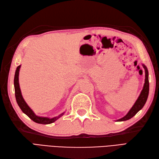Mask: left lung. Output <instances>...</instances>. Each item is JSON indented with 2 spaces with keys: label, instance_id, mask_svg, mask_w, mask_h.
Returning <instances> with one entry per match:
<instances>
[{
  "label": "left lung",
  "instance_id": "left-lung-1",
  "mask_svg": "<svg viewBox=\"0 0 159 159\" xmlns=\"http://www.w3.org/2000/svg\"><path fill=\"white\" fill-rule=\"evenodd\" d=\"M143 67L145 69V83L144 84V87H143L142 90L140 93V96L138 98L137 100L134 103V106L131 108L129 111L127 113V114L124 116V117L117 120V121H127L131 118H132L138 112L141 110L143 107L146 102L147 98L148 96L149 93V81H148V71L147 69V67L144 65H143Z\"/></svg>",
  "mask_w": 159,
  "mask_h": 159
}]
</instances>
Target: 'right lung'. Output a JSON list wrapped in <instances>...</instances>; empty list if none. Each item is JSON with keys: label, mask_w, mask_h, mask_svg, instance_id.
<instances>
[{"label": "right lung", "mask_w": 159, "mask_h": 159, "mask_svg": "<svg viewBox=\"0 0 159 159\" xmlns=\"http://www.w3.org/2000/svg\"><path fill=\"white\" fill-rule=\"evenodd\" d=\"M21 65H19L17 67L16 71H15V74L14 77V87H15V98H16L17 102L18 104L19 107H20L21 110L27 116L37 123H40V124H50L55 122L58 119H59L61 116H63L65 113V112L61 113L57 117H55L52 118H48V117H40V116H37L36 114L34 113V111L30 109V107L28 105V104L25 102L24 98L21 95V92L20 88H19V69H20Z\"/></svg>", "instance_id": "obj_1"}]
</instances>
